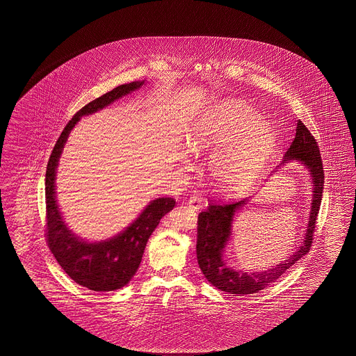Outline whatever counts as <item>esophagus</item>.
I'll return each instance as SVG.
<instances>
[{
  "label": "esophagus",
  "mask_w": 356,
  "mask_h": 356,
  "mask_svg": "<svg viewBox=\"0 0 356 356\" xmlns=\"http://www.w3.org/2000/svg\"><path fill=\"white\" fill-rule=\"evenodd\" d=\"M203 199L202 197H199V196H191L189 199H188V205L189 207H192L193 209H202L203 208Z\"/></svg>",
  "instance_id": "1"
}]
</instances>
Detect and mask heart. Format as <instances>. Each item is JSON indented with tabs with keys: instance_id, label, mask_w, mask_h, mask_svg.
Segmentation results:
<instances>
[{
	"instance_id": "1",
	"label": "heart",
	"mask_w": 356,
	"mask_h": 356,
	"mask_svg": "<svg viewBox=\"0 0 356 356\" xmlns=\"http://www.w3.org/2000/svg\"><path fill=\"white\" fill-rule=\"evenodd\" d=\"M188 144L195 153H215L209 164L212 179L222 191L235 192L248 186L264 165L273 131L252 106L229 99L211 112Z\"/></svg>"
}]
</instances>
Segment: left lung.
<instances>
[{
	"mask_svg": "<svg viewBox=\"0 0 356 356\" xmlns=\"http://www.w3.org/2000/svg\"><path fill=\"white\" fill-rule=\"evenodd\" d=\"M289 160H296L303 164L309 172L312 180V203L303 244L295 254H291L284 261L273 266L267 271L248 273L234 270L227 266L222 254L232 235L234 216L243 205L247 204L250 197L228 203H209V207L199 213L196 254L200 270L212 286L237 295L254 293L275 283L299 259L308 254L314 240L316 219L322 204L324 172L318 143L300 120H298L295 138L291 143L287 152L284 153L283 164Z\"/></svg>",
	"mask_w": 356,
	"mask_h": 356,
	"instance_id": "8db88e82",
	"label": "left lung"
}]
</instances>
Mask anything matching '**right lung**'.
Returning <instances> with one entry per match:
<instances>
[{
    "mask_svg": "<svg viewBox=\"0 0 356 356\" xmlns=\"http://www.w3.org/2000/svg\"><path fill=\"white\" fill-rule=\"evenodd\" d=\"M144 81L120 85L102 97L83 106L67 124L51 151L45 176L47 243L61 268L77 284L92 291H115L127 286L134 277L154 228L161 218L173 209L172 197H159L145 207L131 225L119 235L97 243H88L72 234L61 216L56 200V170L70 131L83 116L92 115L120 97L138 89Z\"/></svg>",
    "mask_w": 356,
    "mask_h": 356,
    "instance_id": "right-lung-1",
    "label": "right lung"
}]
</instances>
